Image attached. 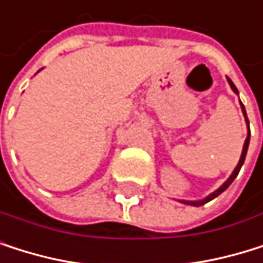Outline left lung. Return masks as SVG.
<instances>
[{"mask_svg": "<svg viewBox=\"0 0 263 263\" xmlns=\"http://www.w3.org/2000/svg\"><path fill=\"white\" fill-rule=\"evenodd\" d=\"M228 81H229V84H231V87H232V90H234V92L235 94H238V90H237V87L234 86V83L228 78ZM241 111H243V114H245V119H246V124H248V130H249V122H248V117H246V111H245V106H243V103H241ZM249 135H251V133H249L248 132V136H246V139H245V144H243V151H241V157H240V161H238V164H237V167L234 169V173L231 174V177L224 182V183H222L216 191H213L212 194H209L207 196V198L205 199H202V201H182L183 204H188V205H196V207H199V205H204V204H207L209 201H212V199H215L216 198V196H219L222 191H224L232 182H234V179L238 176V173H240V169H241V166H243V163H245V157H246V152H248V146H249Z\"/></svg>", "mask_w": 263, "mask_h": 263, "instance_id": "left-lung-1", "label": "left lung"}]
</instances>
